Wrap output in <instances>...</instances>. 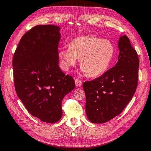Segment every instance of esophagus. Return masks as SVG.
Segmentation results:
<instances>
[{
    "mask_svg": "<svg viewBox=\"0 0 151 151\" xmlns=\"http://www.w3.org/2000/svg\"><path fill=\"white\" fill-rule=\"evenodd\" d=\"M75 85L77 87H80L82 86V82L80 79L76 78V79H75Z\"/></svg>",
    "mask_w": 151,
    "mask_h": 151,
    "instance_id": "1",
    "label": "esophagus"
}]
</instances>
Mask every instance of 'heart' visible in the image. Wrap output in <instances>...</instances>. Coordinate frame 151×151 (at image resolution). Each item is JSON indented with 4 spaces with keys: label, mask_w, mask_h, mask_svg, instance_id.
I'll use <instances>...</instances> for the list:
<instances>
[{
    "label": "heart",
    "mask_w": 151,
    "mask_h": 151,
    "mask_svg": "<svg viewBox=\"0 0 151 151\" xmlns=\"http://www.w3.org/2000/svg\"><path fill=\"white\" fill-rule=\"evenodd\" d=\"M114 54V45L110 40L93 35H82L73 38L69 48L61 49L58 56L64 70L75 65L80 58L83 71L88 76L94 77L106 71Z\"/></svg>",
    "instance_id": "b5f03b06"
}]
</instances>
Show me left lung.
<instances>
[{
	"mask_svg": "<svg viewBox=\"0 0 151 151\" xmlns=\"http://www.w3.org/2000/svg\"><path fill=\"white\" fill-rule=\"evenodd\" d=\"M118 48L120 54L116 65L99 78L83 84L86 114L92 123H105L120 114L135 93L138 80L137 52L126 35L120 37Z\"/></svg>",
	"mask_w": 151,
	"mask_h": 151,
	"instance_id": "8db88e82",
	"label": "left lung"
}]
</instances>
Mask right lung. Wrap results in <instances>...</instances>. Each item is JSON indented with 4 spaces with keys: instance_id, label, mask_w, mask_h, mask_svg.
<instances>
[{
    "instance_id": "add662e5",
    "label": "right lung",
    "mask_w": 151,
    "mask_h": 151,
    "mask_svg": "<svg viewBox=\"0 0 151 151\" xmlns=\"http://www.w3.org/2000/svg\"><path fill=\"white\" fill-rule=\"evenodd\" d=\"M60 27L38 25L24 35L13 58L17 96L33 116L55 123L62 114V101L75 88V80L58 66Z\"/></svg>"
}]
</instances>
